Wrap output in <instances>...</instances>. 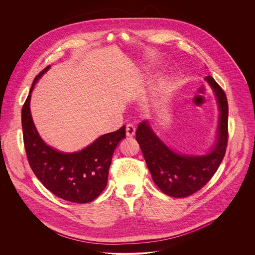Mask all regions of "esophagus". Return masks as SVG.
I'll return each instance as SVG.
<instances>
[{
  "mask_svg": "<svg viewBox=\"0 0 255 255\" xmlns=\"http://www.w3.org/2000/svg\"><path fill=\"white\" fill-rule=\"evenodd\" d=\"M135 131H136V128L133 124H127L126 125V135L128 137H132L135 135Z\"/></svg>",
  "mask_w": 255,
  "mask_h": 255,
  "instance_id": "34e87169",
  "label": "esophagus"
}]
</instances>
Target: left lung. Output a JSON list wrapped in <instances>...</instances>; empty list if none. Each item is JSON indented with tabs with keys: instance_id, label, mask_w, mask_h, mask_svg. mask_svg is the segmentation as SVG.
<instances>
[{
	"instance_id": "8db88e82",
	"label": "left lung",
	"mask_w": 255,
	"mask_h": 255,
	"mask_svg": "<svg viewBox=\"0 0 255 255\" xmlns=\"http://www.w3.org/2000/svg\"><path fill=\"white\" fill-rule=\"evenodd\" d=\"M205 79L216 94L220 110L216 144L209 153L193 156L171 150L154 133L148 121L141 122L136 131V140L153 181L170 197L186 198L201 190L215 175L226 154L229 138L227 95L212 76Z\"/></svg>"
}]
</instances>
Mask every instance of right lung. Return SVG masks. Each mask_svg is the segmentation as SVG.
<instances>
[{"instance_id":"1","label":"right lung","mask_w":255,"mask_h":255,"mask_svg":"<svg viewBox=\"0 0 255 255\" xmlns=\"http://www.w3.org/2000/svg\"><path fill=\"white\" fill-rule=\"evenodd\" d=\"M37 74L21 109L23 144L28 164L35 177L56 197L78 204L95 200L107 186L112 156L119 142L126 137L125 126L97 138L81 151L62 153L46 145L33 124L30 93L36 81L49 69Z\"/></svg>"}]
</instances>
